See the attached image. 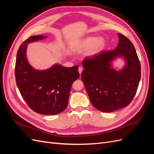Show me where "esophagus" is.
Returning <instances> with one entry per match:
<instances>
[{
	"label": "esophagus",
	"instance_id": "34e87169",
	"mask_svg": "<svg viewBox=\"0 0 154 154\" xmlns=\"http://www.w3.org/2000/svg\"><path fill=\"white\" fill-rule=\"evenodd\" d=\"M82 71H83L82 67H79V68H78V72H79V73H80V74H82Z\"/></svg>",
	"mask_w": 154,
	"mask_h": 154
}]
</instances>
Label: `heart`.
<instances>
[{
  "label": "heart",
  "mask_w": 154,
  "mask_h": 154,
  "mask_svg": "<svg viewBox=\"0 0 154 154\" xmlns=\"http://www.w3.org/2000/svg\"><path fill=\"white\" fill-rule=\"evenodd\" d=\"M105 45V40L102 37L97 38L96 36H88L81 40L74 47L76 51H83L89 49L88 54L93 55L102 50Z\"/></svg>",
  "instance_id": "b5f03b06"
}]
</instances>
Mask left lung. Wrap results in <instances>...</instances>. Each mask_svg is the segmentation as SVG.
Segmentation results:
<instances>
[{"instance_id":"8db88e82","label":"left lung","mask_w":154,"mask_h":154,"mask_svg":"<svg viewBox=\"0 0 154 154\" xmlns=\"http://www.w3.org/2000/svg\"><path fill=\"white\" fill-rule=\"evenodd\" d=\"M117 48L102 51L82 62L81 78L91 103L105 112H110L129 105L137 90L141 79V65L133 44L128 38L118 34ZM118 57L125 60V66L119 71L111 67Z\"/></svg>"}]
</instances>
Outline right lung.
<instances>
[{"instance_id":"1","label":"right lung","mask_w":154,"mask_h":154,"mask_svg":"<svg viewBox=\"0 0 154 154\" xmlns=\"http://www.w3.org/2000/svg\"><path fill=\"white\" fill-rule=\"evenodd\" d=\"M45 36H32L23 42L17 54L15 78L17 87L30 109L36 113L55 115L68 105L73 82L80 77L78 66L66 67L55 64L43 71L34 69L26 57L27 44L41 40Z\"/></svg>"}]
</instances>
